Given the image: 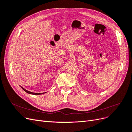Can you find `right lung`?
<instances>
[{"mask_svg":"<svg viewBox=\"0 0 132 132\" xmlns=\"http://www.w3.org/2000/svg\"><path fill=\"white\" fill-rule=\"evenodd\" d=\"M21 88L24 90L25 92H26L27 93H28V94H32V95H41V94H44V93H32V92H30V91H27V90H25V89H23L22 87H21Z\"/></svg>","mask_w":132,"mask_h":132,"instance_id":"add662e5","label":"right lung"}]
</instances>
